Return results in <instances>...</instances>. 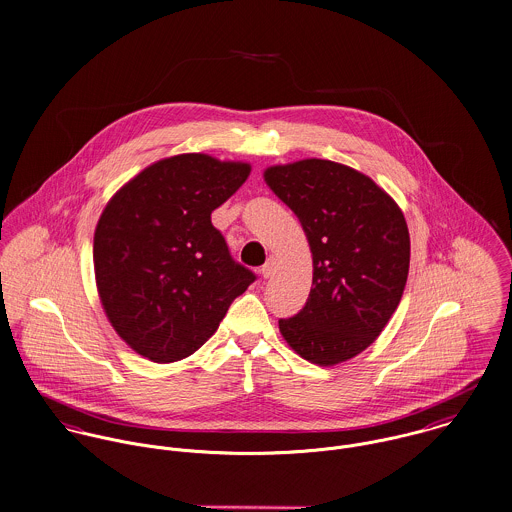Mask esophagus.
<instances>
[{"instance_id":"1","label":"esophagus","mask_w":512,"mask_h":512,"mask_svg":"<svg viewBox=\"0 0 512 512\" xmlns=\"http://www.w3.org/2000/svg\"><path fill=\"white\" fill-rule=\"evenodd\" d=\"M273 271H275V259L271 257V259H267V263L261 267V275H263L265 279H269V277L273 275Z\"/></svg>"}]
</instances>
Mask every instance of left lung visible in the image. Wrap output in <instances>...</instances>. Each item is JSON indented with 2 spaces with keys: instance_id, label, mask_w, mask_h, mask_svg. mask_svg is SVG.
Here are the masks:
<instances>
[{
  "instance_id": "left-lung-1",
  "label": "left lung",
  "mask_w": 512,
  "mask_h": 512,
  "mask_svg": "<svg viewBox=\"0 0 512 512\" xmlns=\"http://www.w3.org/2000/svg\"><path fill=\"white\" fill-rule=\"evenodd\" d=\"M265 182L299 217L312 251L305 307L279 328L318 366L366 350L400 305L409 271V233L398 204L368 176L330 162L273 166Z\"/></svg>"
}]
</instances>
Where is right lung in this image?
<instances>
[{"instance_id":"obj_1","label":"right lung","mask_w":512,"mask_h":512,"mask_svg":"<svg viewBox=\"0 0 512 512\" xmlns=\"http://www.w3.org/2000/svg\"><path fill=\"white\" fill-rule=\"evenodd\" d=\"M249 170L180 154L148 166L104 207L93 247L99 295L114 330L144 358L194 354L257 279L211 223Z\"/></svg>"}]
</instances>
